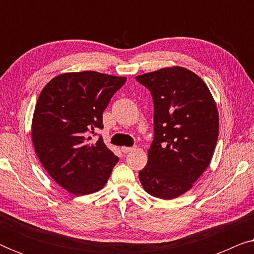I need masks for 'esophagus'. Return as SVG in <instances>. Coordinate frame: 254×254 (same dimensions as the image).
<instances>
[{"mask_svg":"<svg viewBox=\"0 0 254 254\" xmlns=\"http://www.w3.org/2000/svg\"><path fill=\"white\" fill-rule=\"evenodd\" d=\"M134 150V148L133 147H121V151L124 152V154H127V152H129V151H133Z\"/></svg>","mask_w":254,"mask_h":254,"instance_id":"34e87169","label":"esophagus"}]
</instances>
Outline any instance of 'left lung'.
Instances as JSON below:
<instances>
[{
	"mask_svg": "<svg viewBox=\"0 0 254 254\" xmlns=\"http://www.w3.org/2000/svg\"><path fill=\"white\" fill-rule=\"evenodd\" d=\"M135 79L154 102V140L138 178L150 195L175 199L211 161L218 137L216 104L202 79L186 68H163Z\"/></svg>",
	"mask_w": 254,
	"mask_h": 254,
	"instance_id": "left-lung-1",
	"label": "left lung"
}]
</instances>
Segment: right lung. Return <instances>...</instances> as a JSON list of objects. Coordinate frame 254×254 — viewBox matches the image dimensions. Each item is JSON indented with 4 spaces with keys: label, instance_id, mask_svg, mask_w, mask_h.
<instances>
[{
    "label": "right lung",
    "instance_id": "1",
    "mask_svg": "<svg viewBox=\"0 0 254 254\" xmlns=\"http://www.w3.org/2000/svg\"><path fill=\"white\" fill-rule=\"evenodd\" d=\"M126 82L97 71L67 72L54 77L41 91L34 109L32 142L45 170L75 195L103 189L119 158L103 137V112Z\"/></svg>",
    "mask_w": 254,
    "mask_h": 254
}]
</instances>
